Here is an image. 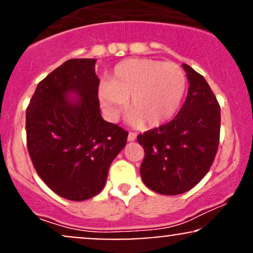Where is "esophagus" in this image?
<instances>
[{
	"label": "esophagus",
	"instance_id": "esophagus-1",
	"mask_svg": "<svg viewBox=\"0 0 253 253\" xmlns=\"http://www.w3.org/2000/svg\"><path fill=\"white\" fill-rule=\"evenodd\" d=\"M127 139H128V141H134L136 139V134H135V133H133V132H129L128 133V138H127Z\"/></svg>",
	"mask_w": 253,
	"mask_h": 253
}]
</instances>
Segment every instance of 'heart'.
<instances>
[{
    "instance_id": "b5f03b06",
    "label": "heart",
    "mask_w": 253,
    "mask_h": 253,
    "mask_svg": "<svg viewBox=\"0 0 253 253\" xmlns=\"http://www.w3.org/2000/svg\"><path fill=\"white\" fill-rule=\"evenodd\" d=\"M187 78L178 65L146 58H132L114 68L108 82L98 90L101 106L112 121L126 108L135 127H158L170 120L181 106Z\"/></svg>"
}]
</instances>
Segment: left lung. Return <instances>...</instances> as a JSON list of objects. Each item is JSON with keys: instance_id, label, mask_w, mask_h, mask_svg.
Wrapping results in <instances>:
<instances>
[{"instance_id": "left-lung-1", "label": "left lung", "mask_w": 253, "mask_h": 253, "mask_svg": "<svg viewBox=\"0 0 253 253\" xmlns=\"http://www.w3.org/2000/svg\"><path fill=\"white\" fill-rule=\"evenodd\" d=\"M187 98L170 123L136 136L145 151L140 175L147 188L178 195L195 187L211 169L220 139V106L203 76L183 64Z\"/></svg>"}]
</instances>
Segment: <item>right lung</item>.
Segmentation results:
<instances>
[{"label": "right lung", "mask_w": 253, "mask_h": 253, "mask_svg": "<svg viewBox=\"0 0 253 253\" xmlns=\"http://www.w3.org/2000/svg\"><path fill=\"white\" fill-rule=\"evenodd\" d=\"M91 58L69 59L38 84L26 110L27 149L51 190L84 201L103 189L128 132L104 121ZM75 93L78 99H70Z\"/></svg>", "instance_id": "right-lung-1"}]
</instances>
